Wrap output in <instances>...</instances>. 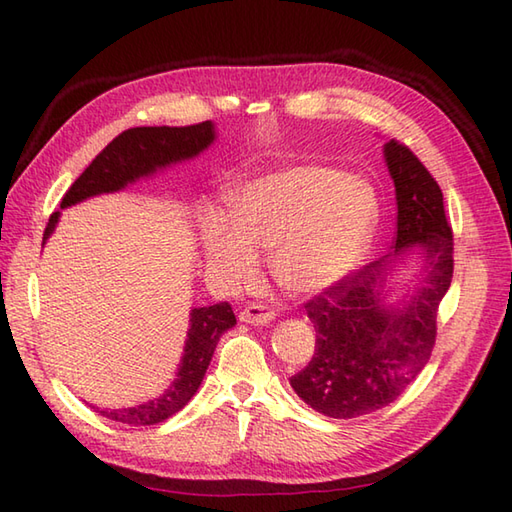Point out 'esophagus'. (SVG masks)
Wrapping results in <instances>:
<instances>
[{"mask_svg":"<svg viewBox=\"0 0 512 512\" xmlns=\"http://www.w3.org/2000/svg\"><path fill=\"white\" fill-rule=\"evenodd\" d=\"M275 319V310L266 306V303H248V306L239 312V321L253 323V325H266Z\"/></svg>","mask_w":512,"mask_h":512,"instance_id":"esophagus-1","label":"esophagus"}]
</instances>
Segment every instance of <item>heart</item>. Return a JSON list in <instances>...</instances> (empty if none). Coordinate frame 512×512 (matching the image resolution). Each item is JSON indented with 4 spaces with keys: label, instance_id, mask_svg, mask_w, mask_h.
Instances as JSON below:
<instances>
[{
    "label": "heart",
    "instance_id": "obj_1",
    "mask_svg": "<svg viewBox=\"0 0 512 512\" xmlns=\"http://www.w3.org/2000/svg\"><path fill=\"white\" fill-rule=\"evenodd\" d=\"M380 220L372 184L317 165L284 167L248 180L231 193L228 222L202 228L206 262L226 286L257 273V253L297 295H314L361 266Z\"/></svg>",
    "mask_w": 512,
    "mask_h": 512
}]
</instances>
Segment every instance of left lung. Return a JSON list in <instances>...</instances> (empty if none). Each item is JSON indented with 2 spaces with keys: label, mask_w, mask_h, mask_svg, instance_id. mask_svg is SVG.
I'll use <instances>...</instances> for the list:
<instances>
[{
  "label": "left lung",
  "mask_w": 512,
  "mask_h": 512,
  "mask_svg": "<svg viewBox=\"0 0 512 512\" xmlns=\"http://www.w3.org/2000/svg\"><path fill=\"white\" fill-rule=\"evenodd\" d=\"M385 158L398 204L394 254L420 243L428 286L405 309H385L379 288L393 263V255H385L306 301L317 345L290 385L330 418L383 409L416 380L436 345L438 308L453 279V231L436 178L396 138L385 145Z\"/></svg>",
  "instance_id": "obj_1"
}]
</instances>
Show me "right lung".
Segmentation results:
<instances>
[{
  "label": "right lung",
  "mask_w": 512,
  "mask_h": 512,
  "mask_svg": "<svg viewBox=\"0 0 512 512\" xmlns=\"http://www.w3.org/2000/svg\"><path fill=\"white\" fill-rule=\"evenodd\" d=\"M213 140V125L209 121L187 127H132L118 134L90 167L72 182V187L65 191L61 200V209L81 202L90 195L110 193L123 189L125 184L136 178L149 176L158 167L171 165L184 158L200 154L204 147H209ZM59 220V211L50 215L43 242L54 231ZM235 325V314L228 301L215 303L209 308H193L189 339L184 345V356L180 363V372L173 383L160 398L145 402L138 407L127 409H99L101 416L132 424V427H145V424H158L178 413L198 391L206 367L211 363L215 345L220 336Z\"/></svg>",
  "instance_id": "obj_1"
}]
</instances>
